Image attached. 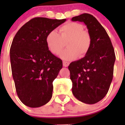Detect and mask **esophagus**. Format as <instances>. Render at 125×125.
Masks as SVG:
<instances>
[{
  "instance_id": "obj_1",
  "label": "esophagus",
  "mask_w": 125,
  "mask_h": 125,
  "mask_svg": "<svg viewBox=\"0 0 125 125\" xmlns=\"http://www.w3.org/2000/svg\"><path fill=\"white\" fill-rule=\"evenodd\" d=\"M69 64L70 63H69L68 62H65V61L63 62V65L65 67H68V66H69Z\"/></svg>"
}]
</instances>
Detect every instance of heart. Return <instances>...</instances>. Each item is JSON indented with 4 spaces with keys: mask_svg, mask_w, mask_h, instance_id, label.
Segmentation results:
<instances>
[{
    "mask_svg": "<svg viewBox=\"0 0 125 125\" xmlns=\"http://www.w3.org/2000/svg\"><path fill=\"white\" fill-rule=\"evenodd\" d=\"M82 24L68 22L59 28V32L52 31L46 37L47 46L55 55L60 54L66 42L67 48L63 51L60 57L71 60L77 57L82 58L88 53L91 46L92 38L89 32L83 30Z\"/></svg>",
    "mask_w": 125,
    "mask_h": 125,
    "instance_id": "b5f03b06",
    "label": "heart"
}]
</instances>
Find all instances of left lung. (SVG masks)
I'll return each instance as SVG.
<instances>
[{
	"label": "left lung",
	"mask_w": 125,
	"mask_h": 125,
	"mask_svg": "<svg viewBox=\"0 0 125 125\" xmlns=\"http://www.w3.org/2000/svg\"><path fill=\"white\" fill-rule=\"evenodd\" d=\"M71 21L83 22L92 38L88 53L68 66L72 92L80 102L94 104L106 95L113 80L115 60L114 48L106 30L93 16L84 13Z\"/></svg>",
	"instance_id": "left-lung-1"
}]
</instances>
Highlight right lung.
<instances>
[{
    "instance_id": "right-lung-1",
    "label": "right lung",
    "mask_w": 125,
    "mask_h": 125,
    "mask_svg": "<svg viewBox=\"0 0 125 125\" xmlns=\"http://www.w3.org/2000/svg\"><path fill=\"white\" fill-rule=\"evenodd\" d=\"M65 21L35 17L14 37L10 48L12 75L17 95L27 106L40 107L52 97V82L63 65L49 50L46 37Z\"/></svg>"
}]
</instances>
